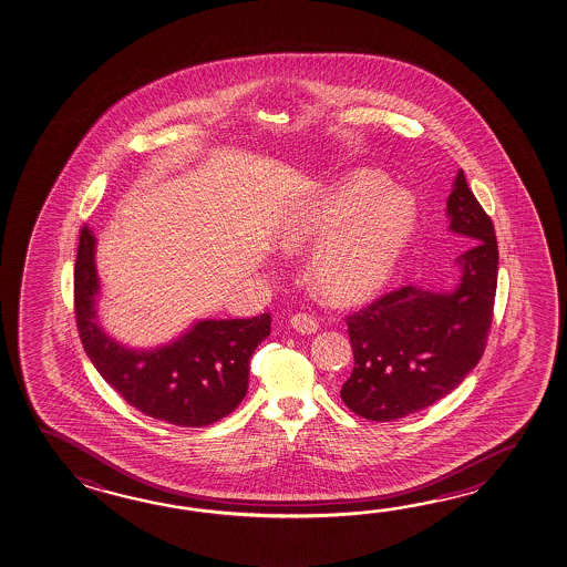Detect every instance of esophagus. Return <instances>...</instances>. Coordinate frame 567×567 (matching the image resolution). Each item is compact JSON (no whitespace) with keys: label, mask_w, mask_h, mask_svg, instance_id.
Here are the masks:
<instances>
[{"label":"esophagus","mask_w":567,"mask_h":567,"mask_svg":"<svg viewBox=\"0 0 567 567\" xmlns=\"http://www.w3.org/2000/svg\"><path fill=\"white\" fill-rule=\"evenodd\" d=\"M290 324L300 334H315L318 330L317 318L307 315V312H297L295 317H290Z\"/></svg>","instance_id":"obj_1"}]
</instances>
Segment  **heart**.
Returning a JSON list of instances; mask_svg holds the SVG:
<instances>
[{
	"label": "heart",
	"mask_w": 567,
	"mask_h": 567,
	"mask_svg": "<svg viewBox=\"0 0 567 567\" xmlns=\"http://www.w3.org/2000/svg\"><path fill=\"white\" fill-rule=\"evenodd\" d=\"M414 229V205L377 171H357L288 215V252L318 246L310 277L324 297L357 302L384 287Z\"/></svg>",
	"instance_id": "b5f03b06"
}]
</instances>
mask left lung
Listing matches in <instances>:
<instances>
[{"label": "left lung", "mask_w": 567, "mask_h": 567, "mask_svg": "<svg viewBox=\"0 0 567 567\" xmlns=\"http://www.w3.org/2000/svg\"><path fill=\"white\" fill-rule=\"evenodd\" d=\"M450 229L472 243L456 262L452 292L406 285L348 315L354 368L340 396L358 416L390 422L450 394L486 350L497 287L494 223L457 173L447 197Z\"/></svg>", "instance_id": "left-lung-1"}]
</instances>
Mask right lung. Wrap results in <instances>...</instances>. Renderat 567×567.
I'll return each mask as SVG.
<instances>
[{
  "label": "right lung",
  "mask_w": 567,
  "mask_h": 567,
  "mask_svg": "<svg viewBox=\"0 0 567 567\" xmlns=\"http://www.w3.org/2000/svg\"><path fill=\"white\" fill-rule=\"evenodd\" d=\"M95 239L80 230L73 305L81 344L105 382L143 414L175 426H209L229 416L249 388V360L270 334V315L200 320L187 334L155 350H130L111 340L95 318L100 290Z\"/></svg>",
  "instance_id": "add662e5"
}]
</instances>
